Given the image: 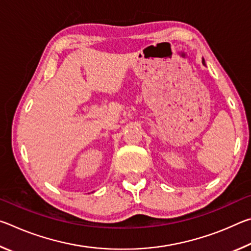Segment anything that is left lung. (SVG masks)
I'll return each instance as SVG.
<instances>
[{"label":"left lung","instance_id":"left-lung-1","mask_svg":"<svg viewBox=\"0 0 251 251\" xmlns=\"http://www.w3.org/2000/svg\"><path fill=\"white\" fill-rule=\"evenodd\" d=\"M202 64H205V61H203V59H202Z\"/></svg>","mask_w":251,"mask_h":251}]
</instances>
